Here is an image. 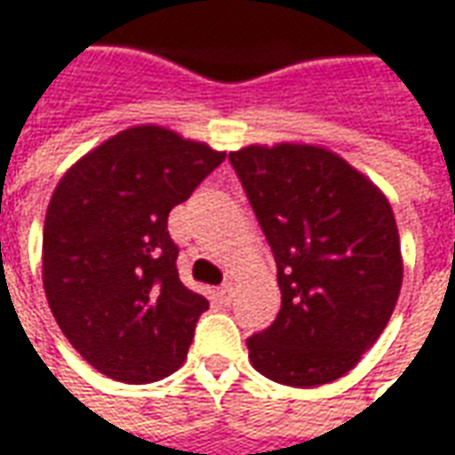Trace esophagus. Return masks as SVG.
I'll use <instances>...</instances> for the list:
<instances>
[{"label": "esophagus", "mask_w": 455, "mask_h": 455, "mask_svg": "<svg viewBox=\"0 0 455 455\" xmlns=\"http://www.w3.org/2000/svg\"><path fill=\"white\" fill-rule=\"evenodd\" d=\"M218 299H220L222 304H230V301H233V286L230 284L218 286Z\"/></svg>", "instance_id": "34e87169"}]
</instances>
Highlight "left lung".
I'll list each match as a JSON object with an SVG mask.
<instances>
[{
  "instance_id": "obj_1",
  "label": "left lung",
  "mask_w": 455,
  "mask_h": 455,
  "mask_svg": "<svg viewBox=\"0 0 455 455\" xmlns=\"http://www.w3.org/2000/svg\"><path fill=\"white\" fill-rule=\"evenodd\" d=\"M276 262L282 308L247 338L257 372L315 387L375 346L402 289L395 212L375 183L311 144L230 154Z\"/></svg>"
}]
</instances>
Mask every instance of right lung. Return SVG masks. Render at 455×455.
I'll return each mask as SVG.
<instances>
[{
  "mask_svg": "<svg viewBox=\"0 0 455 455\" xmlns=\"http://www.w3.org/2000/svg\"><path fill=\"white\" fill-rule=\"evenodd\" d=\"M222 161L208 144L144 124L85 154L56 186L44 289L63 336L102 375L147 385L186 360L208 301L179 279L169 212Z\"/></svg>",
  "mask_w": 455,
  "mask_h": 455,
  "instance_id": "add662e5",
  "label": "right lung"
}]
</instances>
